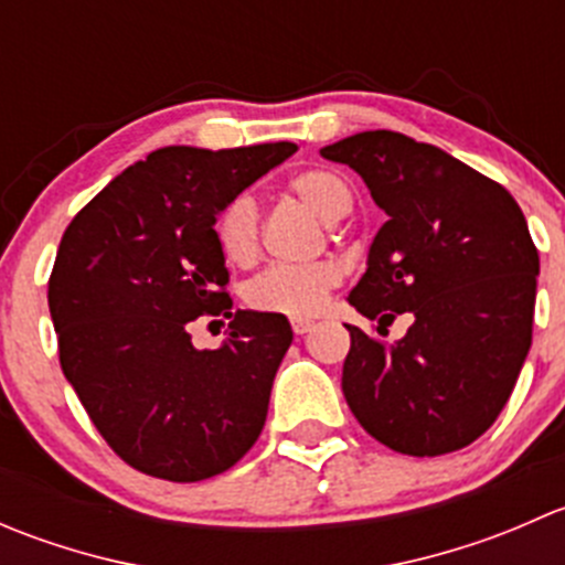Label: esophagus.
Wrapping results in <instances>:
<instances>
[{"label":"esophagus","mask_w":565,"mask_h":565,"mask_svg":"<svg viewBox=\"0 0 565 565\" xmlns=\"http://www.w3.org/2000/svg\"><path fill=\"white\" fill-rule=\"evenodd\" d=\"M311 328H315V322H311V319H292V330L298 335H306Z\"/></svg>","instance_id":"1"}]
</instances>
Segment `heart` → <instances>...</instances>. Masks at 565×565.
Listing matches in <instances>:
<instances>
[{"label":"heart","instance_id":"b5f03b06","mask_svg":"<svg viewBox=\"0 0 565 565\" xmlns=\"http://www.w3.org/2000/svg\"><path fill=\"white\" fill-rule=\"evenodd\" d=\"M289 191L328 224H339L352 213V188L344 177L328 169H309L289 182ZM221 254L235 265H248L259 254V204L250 193H237L215 221ZM341 281V265L333 259L309 265H273L246 287V300L256 311L284 317H315Z\"/></svg>","mask_w":565,"mask_h":565}]
</instances>
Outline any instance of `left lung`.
<instances>
[{"mask_svg": "<svg viewBox=\"0 0 565 565\" xmlns=\"http://www.w3.org/2000/svg\"><path fill=\"white\" fill-rule=\"evenodd\" d=\"M361 174L388 221L350 292L396 344L350 330L341 391L383 446L409 457L459 451L509 402L533 339L539 250L520 204L467 163L393 130H363L319 150Z\"/></svg>", "mask_w": 565, "mask_h": 565, "instance_id": "8db88e82", "label": "left lung"}]
</instances>
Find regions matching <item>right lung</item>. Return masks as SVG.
<instances>
[{"label":"right lung","mask_w":565,"mask_h":565,"mask_svg":"<svg viewBox=\"0 0 565 565\" xmlns=\"http://www.w3.org/2000/svg\"><path fill=\"white\" fill-rule=\"evenodd\" d=\"M295 150L163 147L114 177L62 235L49 281L62 372L114 454L147 476H218L265 426L292 328L267 311L232 315L215 221ZM204 313L233 317L218 351H196L186 333Z\"/></svg>","instance_id":"right-lung-1"}]
</instances>
